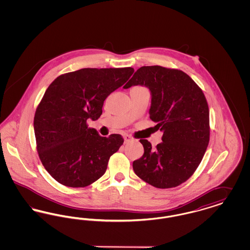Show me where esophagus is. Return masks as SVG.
<instances>
[{"instance_id": "esophagus-1", "label": "esophagus", "mask_w": 250, "mask_h": 250, "mask_svg": "<svg viewBox=\"0 0 250 250\" xmlns=\"http://www.w3.org/2000/svg\"><path fill=\"white\" fill-rule=\"evenodd\" d=\"M124 140H125V143H127L131 141V137L129 135H125L124 136Z\"/></svg>"}]
</instances>
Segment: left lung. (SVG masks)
<instances>
[{"instance_id": "left-lung-1", "label": "left lung", "mask_w": 250, "mask_h": 250, "mask_svg": "<svg viewBox=\"0 0 250 250\" xmlns=\"http://www.w3.org/2000/svg\"><path fill=\"white\" fill-rule=\"evenodd\" d=\"M136 85L149 89L150 118L163 136L155 149L147 140L140 141L144 154L133 162V169L157 188L178 187L197 169L209 143L206 98L188 74L159 65L139 68L124 89Z\"/></svg>"}]
</instances>
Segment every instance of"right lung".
<instances>
[{"instance_id": "1", "label": "right lung", "mask_w": 250, "mask_h": 250, "mask_svg": "<svg viewBox=\"0 0 250 250\" xmlns=\"http://www.w3.org/2000/svg\"><path fill=\"white\" fill-rule=\"evenodd\" d=\"M134 72L125 68H83L61 75L48 86L36 108L34 129L40 160L48 173L69 188H84L100 178L119 150V134L102 137L88 127L98 119L105 99Z\"/></svg>"}]
</instances>
